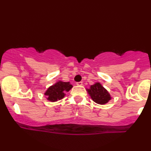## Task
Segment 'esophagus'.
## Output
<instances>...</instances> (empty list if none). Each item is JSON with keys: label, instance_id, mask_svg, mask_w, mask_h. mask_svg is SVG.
<instances>
[{"label": "esophagus", "instance_id": "34e87169", "mask_svg": "<svg viewBox=\"0 0 151 151\" xmlns=\"http://www.w3.org/2000/svg\"><path fill=\"white\" fill-rule=\"evenodd\" d=\"M77 86H82L83 83L81 82V81H79V82H77Z\"/></svg>", "mask_w": 151, "mask_h": 151}]
</instances>
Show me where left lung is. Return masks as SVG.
<instances>
[{
	"label": "left lung",
	"mask_w": 151,
	"mask_h": 151,
	"mask_svg": "<svg viewBox=\"0 0 151 151\" xmlns=\"http://www.w3.org/2000/svg\"><path fill=\"white\" fill-rule=\"evenodd\" d=\"M86 91L94 102L100 105H105L112 99L111 96L106 88L102 86L100 82H96L86 88Z\"/></svg>",
	"instance_id": "left-lung-1"
}]
</instances>
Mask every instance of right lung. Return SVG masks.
<instances>
[{"mask_svg":"<svg viewBox=\"0 0 151 151\" xmlns=\"http://www.w3.org/2000/svg\"><path fill=\"white\" fill-rule=\"evenodd\" d=\"M72 87L73 86L70 82H65L59 80L47 88L44 93V96H46V99L50 102H56L63 99L66 95L65 93L70 91Z\"/></svg>","mask_w":151,"mask_h":151,"instance_id":"add662e5","label":"right lung"}]
</instances>
